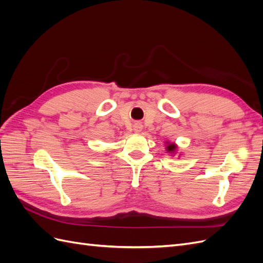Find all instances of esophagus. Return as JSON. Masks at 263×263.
Instances as JSON below:
<instances>
[{
    "label": "esophagus",
    "mask_w": 263,
    "mask_h": 263,
    "mask_svg": "<svg viewBox=\"0 0 263 263\" xmlns=\"http://www.w3.org/2000/svg\"><path fill=\"white\" fill-rule=\"evenodd\" d=\"M133 127H134V130H135V132L139 133V132H141V129H142V123H141V122H135L134 125H133Z\"/></svg>",
    "instance_id": "esophagus-1"
}]
</instances>
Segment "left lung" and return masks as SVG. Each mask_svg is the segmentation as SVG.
Listing matches in <instances>:
<instances>
[{"mask_svg":"<svg viewBox=\"0 0 263 263\" xmlns=\"http://www.w3.org/2000/svg\"><path fill=\"white\" fill-rule=\"evenodd\" d=\"M176 149H177V147H176V145H173V144H169L168 147H166V151H168V153H173V151Z\"/></svg>","mask_w":263,"mask_h":263,"instance_id":"left-lung-1","label":"left lung"}]
</instances>
